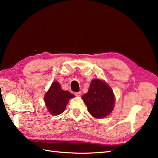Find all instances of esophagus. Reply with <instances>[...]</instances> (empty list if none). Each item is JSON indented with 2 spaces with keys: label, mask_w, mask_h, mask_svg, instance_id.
I'll use <instances>...</instances> for the list:
<instances>
[{
  "label": "esophagus",
  "mask_w": 158,
  "mask_h": 158,
  "mask_svg": "<svg viewBox=\"0 0 158 158\" xmlns=\"http://www.w3.org/2000/svg\"><path fill=\"white\" fill-rule=\"evenodd\" d=\"M74 94H75L76 96L80 97V95H81V94H82V93H81V92H76V93H74Z\"/></svg>",
  "instance_id": "obj_1"
}]
</instances>
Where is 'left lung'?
I'll list each match as a JSON object with an SVG mask.
<instances>
[{"mask_svg":"<svg viewBox=\"0 0 158 158\" xmlns=\"http://www.w3.org/2000/svg\"><path fill=\"white\" fill-rule=\"evenodd\" d=\"M82 98L89 113L96 118H104L111 113L115 102L111 88L99 79L92 80L88 92Z\"/></svg>","mask_w":158,"mask_h":158,"instance_id":"8db88e82","label":"left lung"}]
</instances>
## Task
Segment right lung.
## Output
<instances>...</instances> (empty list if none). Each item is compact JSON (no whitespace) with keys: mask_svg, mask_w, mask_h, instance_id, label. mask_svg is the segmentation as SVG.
<instances>
[{"mask_svg":"<svg viewBox=\"0 0 158 158\" xmlns=\"http://www.w3.org/2000/svg\"><path fill=\"white\" fill-rule=\"evenodd\" d=\"M74 97V95L69 91L62 89L60 84L56 81L51 84L45 95L44 100L49 113L53 115H58L64 111L69 99Z\"/></svg>","mask_w":158,"mask_h":158,"instance_id":"1","label":"right lung"}]
</instances>
